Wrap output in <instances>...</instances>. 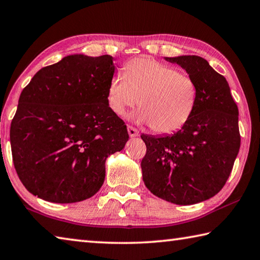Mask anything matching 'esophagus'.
<instances>
[{
    "mask_svg": "<svg viewBox=\"0 0 260 260\" xmlns=\"http://www.w3.org/2000/svg\"><path fill=\"white\" fill-rule=\"evenodd\" d=\"M127 131H128V135L131 138H136V136H139V131L135 128L133 126H127Z\"/></svg>",
    "mask_w": 260,
    "mask_h": 260,
    "instance_id": "34e87169",
    "label": "esophagus"
}]
</instances>
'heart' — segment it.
<instances>
[{
	"label": "heart",
	"instance_id": "heart-1",
	"mask_svg": "<svg viewBox=\"0 0 260 260\" xmlns=\"http://www.w3.org/2000/svg\"><path fill=\"white\" fill-rule=\"evenodd\" d=\"M198 95V85L190 75L153 59L138 58L124 66L122 76L111 78L107 102L117 116L139 102L141 108L132 119L150 125L157 133L171 134L190 120Z\"/></svg>",
	"mask_w": 260,
	"mask_h": 260
}]
</instances>
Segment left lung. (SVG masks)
Here are the masks:
<instances>
[{"label": "left lung", "mask_w": 260, "mask_h": 260, "mask_svg": "<svg viewBox=\"0 0 260 260\" xmlns=\"http://www.w3.org/2000/svg\"><path fill=\"white\" fill-rule=\"evenodd\" d=\"M177 63L198 85L197 107L172 135L141 138L146 153L141 162L145 186L175 205H194L216 196L232 172L239 153V109L229 83L198 55L165 58Z\"/></svg>", "instance_id": "1"}]
</instances>
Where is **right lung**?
<instances>
[{
    "mask_svg": "<svg viewBox=\"0 0 260 260\" xmlns=\"http://www.w3.org/2000/svg\"><path fill=\"white\" fill-rule=\"evenodd\" d=\"M112 60L67 55L22 89L10 128L13 165L40 199L73 204L93 197L105 182L107 158L128 141L107 102Z\"/></svg>",
    "mask_w": 260,
    "mask_h": 260,
    "instance_id": "right-lung-1",
    "label": "right lung"
}]
</instances>
